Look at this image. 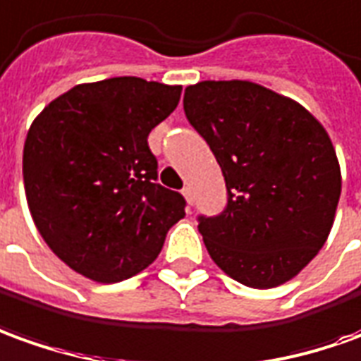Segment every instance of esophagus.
Wrapping results in <instances>:
<instances>
[{"label": "esophagus", "instance_id": "esophagus-1", "mask_svg": "<svg viewBox=\"0 0 361 361\" xmlns=\"http://www.w3.org/2000/svg\"><path fill=\"white\" fill-rule=\"evenodd\" d=\"M183 196H185L186 204L192 206V190H190V186H185V188H183Z\"/></svg>", "mask_w": 361, "mask_h": 361}]
</instances>
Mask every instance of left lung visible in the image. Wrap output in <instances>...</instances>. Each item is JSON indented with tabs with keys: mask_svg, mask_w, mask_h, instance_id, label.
Wrapping results in <instances>:
<instances>
[{
	"mask_svg": "<svg viewBox=\"0 0 361 361\" xmlns=\"http://www.w3.org/2000/svg\"><path fill=\"white\" fill-rule=\"evenodd\" d=\"M183 106L228 188L226 210L198 224L212 261L253 289L297 277L326 243L342 192L324 126L299 102L250 80L186 86Z\"/></svg>",
	"mask_w": 361,
	"mask_h": 361,
	"instance_id": "1",
	"label": "left lung"
}]
</instances>
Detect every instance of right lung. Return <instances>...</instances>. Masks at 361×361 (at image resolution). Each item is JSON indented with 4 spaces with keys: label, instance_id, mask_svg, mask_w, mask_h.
<instances>
[{
    "label": "right lung",
    "instance_id": "right-lung-1",
    "mask_svg": "<svg viewBox=\"0 0 361 361\" xmlns=\"http://www.w3.org/2000/svg\"><path fill=\"white\" fill-rule=\"evenodd\" d=\"M183 86L118 76L76 84L44 106L27 131L29 212L52 253L96 283H118L157 259L185 198L157 185L151 129Z\"/></svg>",
    "mask_w": 361,
    "mask_h": 361
}]
</instances>
